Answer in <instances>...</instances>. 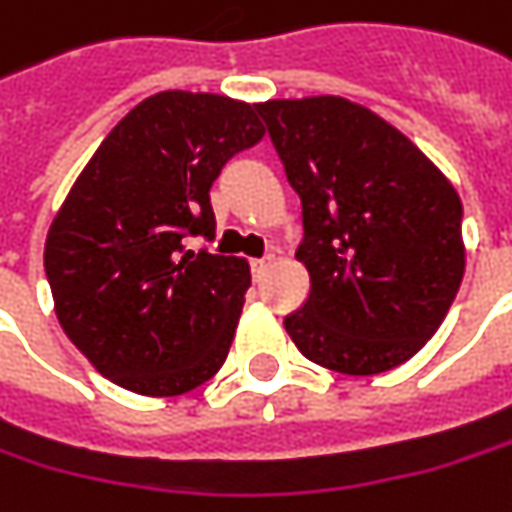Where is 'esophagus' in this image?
I'll list each match as a JSON object with an SVG mask.
<instances>
[{"instance_id":"34e87169","label":"esophagus","mask_w":512,"mask_h":512,"mask_svg":"<svg viewBox=\"0 0 512 512\" xmlns=\"http://www.w3.org/2000/svg\"><path fill=\"white\" fill-rule=\"evenodd\" d=\"M270 268V256L265 259H250V273H253V279H262Z\"/></svg>"}]
</instances>
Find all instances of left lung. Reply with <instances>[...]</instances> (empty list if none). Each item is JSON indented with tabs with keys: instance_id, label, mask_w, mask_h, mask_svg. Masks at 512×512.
Here are the masks:
<instances>
[{
	"instance_id": "8db88e82",
	"label": "left lung",
	"mask_w": 512,
	"mask_h": 512,
	"mask_svg": "<svg viewBox=\"0 0 512 512\" xmlns=\"http://www.w3.org/2000/svg\"><path fill=\"white\" fill-rule=\"evenodd\" d=\"M302 204L311 291L285 317L317 366L380 374L438 331L464 276L461 198L386 120L343 97L253 106Z\"/></svg>"
}]
</instances>
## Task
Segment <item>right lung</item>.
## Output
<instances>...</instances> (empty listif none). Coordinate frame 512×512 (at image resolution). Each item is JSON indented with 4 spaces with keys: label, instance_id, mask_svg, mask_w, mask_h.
I'll return each instance as SVG.
<instances>
[{
    "label": "right lung",
    "instance_id": "add662e5",
    "mask_svg": "<svg viewBox=\"0 0 512 512\" xmlns=\"http://www.w3.org/2000/svg\"><path fill=\"white\" fill-rule=\"evenodd\" d=\"M253 106L146 97L97 146L45 242L57 320L94 369L138 395H184L227 360L250 268L216 239L210 187L262 141Z\"/></svg>",
    "mask_w": 512,
    "mask_h": 512
}]
</instances>
